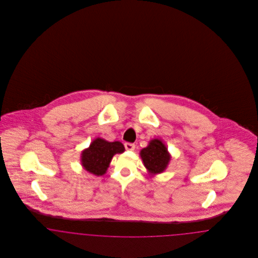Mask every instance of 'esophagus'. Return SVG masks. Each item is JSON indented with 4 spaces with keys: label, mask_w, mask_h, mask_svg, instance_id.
Returning a JSON list of instances; mask_svg holds the SVG:
<instances>
[{
    "label": "esophagus",
    "mask_w": 258,
    "mask_h": 258,
    "mask_svg": "<svg viewBox=\"0 0 258 258\" xmlns=\"http://www.w3.org/2000/svg\"><path fill=\"white\" fill-rule=\"evenodd\" d=\"M124 148L127 151H134L135 149V145L133 143H124Z\"/></svg>",
    "instance_id": "esophagus-1"
}]
</instances>
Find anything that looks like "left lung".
Listing matches in <instances>:
<instances>
[{
    "label": "left lung",
    "instance_id": "1",
    "mask_svg": "<svg viewBox=\"0 0 258 258\" xmlns=\"http://www.w3.org/2000/svg\"><path fill=\"white\" fill-rule=\"evenodd\" d=\"M140 157L150 175L162 173L166 169L171 156L160 139H153L147 147L140 151Z\"/></svg>",
    "mask_w": 258,
    "mask_h": 258
}]
</instances>
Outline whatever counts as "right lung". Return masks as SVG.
<instances>
[{
    "label": "right lung",
    "instance_id": "1",
    "mask_svg": "<svg viewBox=\"0 0 258 258\" xmlns=\"http://www.w3.org/2000/svg\"><path fill=\"white\" fill-rule=\"evenodd\" d=\"M123 152L124 147L121 142H109L98 137L89 148L82 151L81 164L87 171L96 176H101L106 173L113 156Z\"/></svg>",
    "mask_w": 258,
    "mask_h": 258
}]
</instances>
